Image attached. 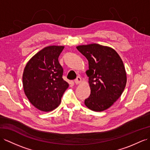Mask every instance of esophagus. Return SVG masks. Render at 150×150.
Instances as JSON below:
<instances>
[{"mask_svg": "<svg viewBox=\"0 0 150 150\" xmlns=\"http://www.w3.org/2000/svg\"><path fill=\"white\" fill-rule=\"evenodd\" d=\"M74 81H75V83L76 84H79L82 82V79H81V77H80V76H77L76 79L74 80Z\"/></svg>", "mask_w": 150, "mask_h": 150, "instance_id": "obj_1", "label": "esophagus"}]
</instances>
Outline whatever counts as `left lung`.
<instances>
[{
  "instance_id": "8db88e82",
  "label": "left lung",
  "mask_w": 150,
  "mask_h": 150,
  "mask_svg": "<svg viewBox=\"0 0 150 150\" xmlns=\"http://www.w3.org/2000/svg\"><path fill=\"white\" fill-rule=\"evenodd\" d=\"M76 49L89 61L86 74L91 94L84 103L94 112L109 108L126 86L127 75L121 57L112 47L98 44L79 45Z\"/></svg>"
}]
</instances>
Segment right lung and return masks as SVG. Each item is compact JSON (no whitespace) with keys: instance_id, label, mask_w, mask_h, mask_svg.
I'll return each instance as SVG.
<instances>
[{"instance_id":"obj_1","label":"right lung","mask_w":150,"mask_h":150,"mask_svg":"<svg viewBox=\"0 0 150 150\" xmlns=\"http://www.w3.org/2000/svg\"><path fill=\"white\" fill-rule=\"evenodd\" d=\"M64 46L51 45L35 54L23 74L25 94L32 105L42 112L56 109L69 84L63 79L58 57Z\"/></svg>"}]
</instances>
